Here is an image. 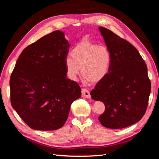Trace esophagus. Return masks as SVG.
Returning a JSON list of instances; mask_svg holds the SVG:
<instances>
[{"label":"esophagus","mask_w":159,"mask_h":159,"mask_svg":"<svg viewBox=\"0 0 159 159\" xmlns=\"http://www.w3.org/2000/svg\"><path fill=\"white\" fill-rule=\"evenodd\" d=\"M81 94H82V96L85 98H91V95L88 89L85 88H82L81 89Z\"/></svg>","instance_id":"esophagus-1"}]
</instances>
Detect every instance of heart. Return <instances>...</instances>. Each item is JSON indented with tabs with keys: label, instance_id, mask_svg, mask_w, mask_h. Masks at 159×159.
<instances>
[{
	"label": "heart",
	"instance_id": "1",
	"mask_svg": "<svg viewBox=\"0 0 159 159\" xmlns=\"http://www.w3.org/2000/svg\"><path fill=\"white\" fill-rule=\"evenodd\" d=\"M65 65L69 78L75 80L80 73L85 81L98 83L108 74L111 55L108 48L90 41L81 42L71 51Z\"/></svg>",
	"mask_w": 159,
	"mask_h": 159
}]
</instances>
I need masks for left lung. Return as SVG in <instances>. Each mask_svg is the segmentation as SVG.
<instances>
[{
	"label": "left lung",
	"instance_id": "left-lung-1",
	"mask_svg": "<svg viewBox=\"0 0 159 159\" xmlns=\"http://www.w3.org/2000/svg\"><path fill=\"white\" fill-rule=\"evenodd\" d=\"M99 31L111 55L109 73L91 91L93 100L103 102L105 110L99 117L109 129H122L136 123L145 115L151 84L147 67L131 43L107 28Z\"/></svg>",
	"mask_w": 159,
	"mask_h": 159
}]
</instances>
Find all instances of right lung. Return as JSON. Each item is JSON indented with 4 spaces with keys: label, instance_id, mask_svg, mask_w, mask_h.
I'll return each instance as SVG.
<instances>
[{
    "label": "right lung",
    "instance_id": "obj_1",
    "mask_svg": "<svg viewBox=\"0 0 159 159\" xmlns=\"http://www.w3.org/2000/svg\"><path fill=\"white\" fill-rule=\"evenodd\" d=\"M70 44L56 30L27 46L10 80L11 103L31 129L54 131L64 125L71 103L81 97L78 84L66 78Z\"/></svg>",
    "mask_w": 159,
    "mask_h": 159
}]
</instances>
